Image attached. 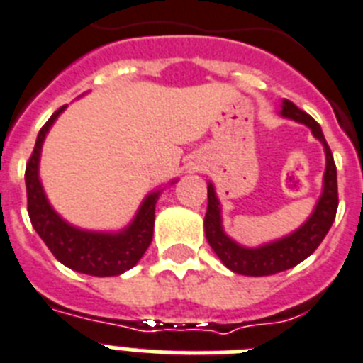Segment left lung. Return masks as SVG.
Instances as JSON below:
<instances>
[{
  "label": "left lung",
  "mask_w": 363,
  "mask_h": 363,
  "mask_svg": "<svg viewBox=\"0 0 363 363\" xmlns=\"http://www.w3.org/2000/svg\"><path fill=\"white\" fill-rule=\"evenodd\" d=\"M280 116L290 118L294 121L304 123L312 130V135L319 140L325 147V157H327V167L323 175V191L319 197L318 205L310 214V218L301 225L295 233L288 234L284 238L275 240L271 243H264L260 247H243L240 243L228 238L221 225V205L216 196V190L212 182H208V208L205 216V234L208 240L210 247L223 262L225 266L234 273L247 277H266L275 275L280 271L290 269L297 266L304 258H308L319 243L330 230L337 210V175L334 157L328 147L327 140L323 136V130L319 123L312 116L301 111L299 106L284 99L282 101V111Z\"/></svg>",
  "instance_id": "8db88e82"
}]
</instances>
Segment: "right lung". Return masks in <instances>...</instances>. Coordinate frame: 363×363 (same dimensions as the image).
Here are the masks:
<instances>
[{"label": "right lung", "instance_id": "obj_1", "mask_svg": "<svg viewBox=\"0 0 363 363\" xmlns=\"http://www.w3.org/2000/svg\"><path fill=\"white\" fill-rule=\"evenodd\" d=\"M66 105L51 116L36 136V144L33 155L26 167V186H27V212L31 223L44 243L48 245L53 257L66 267L84 275L94 277H114L121 275L127 269L138 264V260L147 251L149 243L153 240L155 227V205H157L160 190L149 194L135 219L120 233H94L83 230L64 221L50 201L45 197L38 177V162L45 135L51 125L59 118Z\"/></svg>", "mask_w": 363, "mask_h": 363}]
</instances>
